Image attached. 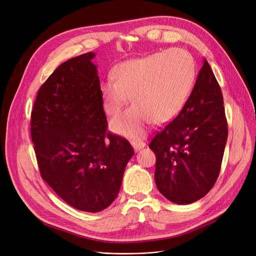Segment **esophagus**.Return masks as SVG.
Returning <instances> with one entry per match:
<instances>
[{
    "mask_svg": "<svg viewBox=\"0 0 256 256\" xmlns=\"http://www.w3.org/2000/svg\"><path fill=\"white\" fill-rule=\"evenodd\" d=\"M131 144H132V146H133L135 152L140 151V150H142V148L146 146V142H142V140H132V142H131Z\"/></svg>",
    "mask_w": 256,
    "mask_h": 256,
    "instance_id": "esophagus-1",
    "label": "esophagus"
}]
</instances>
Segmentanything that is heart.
Here are the masks:
<instances>
[{
	"label": "heart",
	"mask_w": 256,
	"mask_h": 256,
	"mask_svg": "<svg viewBox=\"0 0 256 256\" xmlns=\"http://www.w3.org/2000/svg\"><path fill=\"white\" fill-rule=\"evenodd\" d=\"M112 78L101 82L103 108L116 116L129 101L133 104L110 122V129L128 138H140L152 123L170 122L182 110L196 76L193 56L181 48L155 52L116 65Z\"/></svg>",
	"instance_id": "b5f03b06"
}]
</instances>
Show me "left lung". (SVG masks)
I'll return each mask as SVG.
<instances>
[{"instance_id": "1", "label": "left lung", "mask_w": 256, "mask_h": 256, "mask_svg": "<svg viewBox=\"0 0 256 256\" xmlns=\"http://www.w3.org/2000/svg\"><path fill=\"white\" fill-rule=\"evenodd\" d=\"M228 134L221 88L204 60L183 110L150 144L163 196L178 204L204 198L219 176Z\"/></svg>"}]
</instances>
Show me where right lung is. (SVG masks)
Here are the masks:
<instances>
[{
    "label": "right lung",
    "instance_id": "obj_1",
    "mask_svg": "<svg viewBox=\"0 0 256 256\" xmlns=\"http://www.w3.org/2000/svg\"><path fill=\"white\" fill-rule=\"evenodd\" d=\"M94 52L60 65L39 88L31 135L42 178L71 206L97 213L116 198L134 154L106 132Z\"/></svg>",
    "mask_w": 256,
    "mask_h": 256
}]
</instances>
